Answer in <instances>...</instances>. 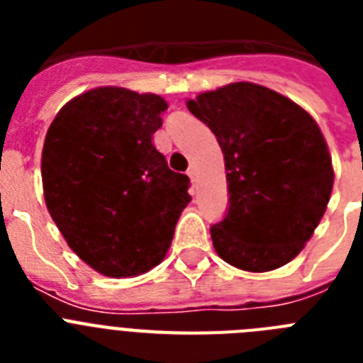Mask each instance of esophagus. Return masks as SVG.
<instances>
[{
  "mask_svg": "<svg viewBox=\"0 0 363 363\" xmlns=\"http://www.w3.org/2000/svg\"><path fill=\"white\" fill-rule=\"evenodd\" d=\"M187 174H189V178H191L192 184H194V182H196V169H194V167H189Z\"/></svg>",
  "mask_w": 363,
  "mask_h": 363,
  "instance_id": "esophagus-1",
  "label": "esophagus"
}]
</instances>
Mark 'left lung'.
<instances>
[{"instance_id": "8db88e82", "label": "left lung", "mask_w": 363, "mask_h": 363, "mask_svg": "<svg viewBox=\"0 0 363 363\" xmlns=\"http://www.w3.org/2000/svg\"><path fill=\"white\" fill-rule=\"evenodd\" d=\"M223 152L229 209L211 227L218 256L265 272L289 264L331 198V154L309 112L267 86L230 83L189 99Z\"/></svg>"}]
</instances>
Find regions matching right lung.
Returning <instances> with one entry per match:
<instances>
[{
    "label": "right lung",
    "instance_id": "right-lung-1",
    "mask_svg": "<svg viewBox=\"0 0 363 363\" xmlns=\"http://www.w3.org/2000/svg\"><path fill=\"white\" fill-rule=\"evenodd\" d=\"M165 111L158 94L98 86L63 105L45 136L47 209L70 249L105 277L156 267L191 201L189 178L152 143Z\"/></svg>",
    "mask_w": 363,
    "mask_h": 363
}]
</instances>
